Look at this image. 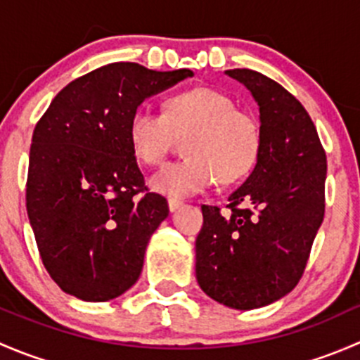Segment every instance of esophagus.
I'll use <instances>...</instances> for the list:
<instances>
[{"label": "esophagus", "mask_w": 360, "mask_h": 360, "mask_svg": "<svg viewBox=\"0 0 360 360\" xmlns=\"http://www.w3.org/2000/svg\"><path fill=\"white\" fill-rule=\"evenodd\" d=\"M181 205H183V202H181V200H174V198H170V200H169V210H170V212H176V210L179 209Z\"/></svg>", "instance_id": "34e87169"}]
</instances>
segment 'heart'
I'll use <instances>...</instances> for the list:
<instances>
[{"instance_id": "obj_1", "label": "heart", "mask_w": 360, "mask_h": 360, "mask_svg": "<svg viewBox=\"0 0 360 360\" xmlns=\"http://www.w3.org/2000/svg\"><path fill=\"white\" fill-rule=\"evenodd\" d=\"M190 132L183 144L184 160L167 163L153 174L150 188L169 198L200 193L219 179L230 184L242 179L257 162L261 127L254 115L214 89L177 94L167 103L165 115L141 104L127 127L137 160L157 165L165 158L174 136Z\"/></svg>"}]
</instances>
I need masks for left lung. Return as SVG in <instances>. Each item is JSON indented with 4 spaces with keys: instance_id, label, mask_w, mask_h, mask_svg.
<instances>
[{
    "instance_id": "1",
    "label": "left lung",
    "mask_w": 360,
    "mask_h": 360,
    "mask_svg": "<svg viewBox=\"0 0 360 360\" xmlns=\"http://www.w3.org/2000/svg\"><path fill=\"white\" fill-rule=\"evenodd\" d=\"M259 110L261 151L250 176L219 207L202 205L195 242L198 285L235 310H252L296 288L324 219L326 153L307 110L252 69H228Z\"/></svg>"
}]
</instances>
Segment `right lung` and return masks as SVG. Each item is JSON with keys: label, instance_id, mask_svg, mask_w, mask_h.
Returning a JSON list of instances; mask_svg holds the SVG:
<instances>
[{"label": "right lung", "instance_id": "right-lung-1", "mask_svg": "<svg viewBox=\"0 0 360 360\" xmlns=\"http://www.w3.org/2000/svg\"><path fill=\"white\" fill-rule=\"evenodd\" d=\"M193 71L112 63L64 86L32 134L25 207L39 256L64 292L110 301L143 270L151 235L169 216L130 148L129 118L144 99Z\"/></svg>", "mask_w": 360, "mask_h": 360}]
</instances>
